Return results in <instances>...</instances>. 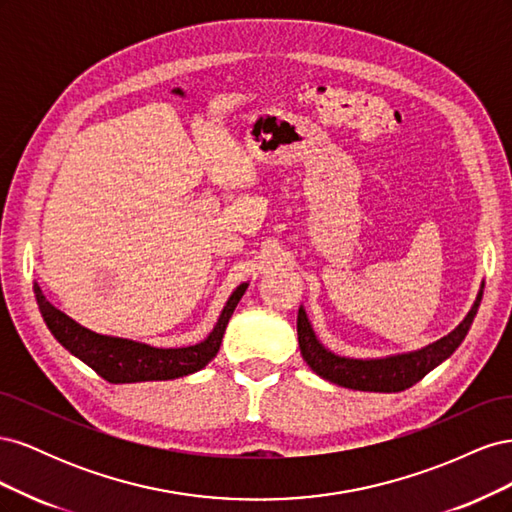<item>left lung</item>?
I'll return each instance as SVG.
<instances>
[{"instance_id": "1", "label": "left lung", "mask_w": 512, "mask_h": 512, "mask_svg": "<svg viewBox=\"0 0 512 512\" xmlns=\"http://www.w3.org/2000/svg\"><path fill=\"white\" fill-rule=\"evenodd\" d=\"M483 288H480L470 314L463 318L459 327L448 333L446 337L416 352L395 354V356H386V359H369V361L346 359V356H337L331 350L324 348L312 331V324H309L305 316V309L299 307L297 333H299L301 354L305 363L312 367L320 378L339 386H346V389L374 391V393L406 391L412 384L425 378L433 367H438L444 359H448V356H451L457 350V346L463 342V337L468 335L470 324L478 312L480 299H483Z\"/></svg>"}]
</instances>
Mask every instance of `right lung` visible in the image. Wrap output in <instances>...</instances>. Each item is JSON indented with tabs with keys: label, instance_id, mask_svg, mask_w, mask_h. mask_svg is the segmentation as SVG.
<instances>
[{
	"label": "right lung",
	"instance_id": "1",
	"mask_svg": "<svg viewBox=\"0 0 512 512\" xmlns=\"http://www.w3.org/2000/svg\"><path fill=\"white\" fill-rule=\"evenodd\" d=\"M245 290L247 284H241L230 294L218 324H215L205 342L188 348H153L141 342H132V339L100 335L81 327L79 322H74L70 316L59 312L55 305L46 301L40 286L34 284L40 314L57 342L74 354L76 359H81L94 369L98 376L113 384L175 380L203 369L218 354L226 324Z\"/></svg>",
	"mask_w": 512,
	"mask_h": 512
}]
</instances>
